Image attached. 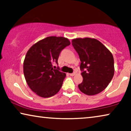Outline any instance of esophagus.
<instances>
[{
	"label": "esophagus",
	"mask_w": 131,
	"mask_h": 131,
	"mask_svg": "<svg viewBox=\"0 0 131 131\" xmlns=\"http://www.w3.org/2000/svg\"><path fill=\"white\" fill-rule=\"evenodd\" d=\"M75 74H76V73H70V76H74Z\"/></svg>",
	"instance_id": "34e87169"
}]
</instances>
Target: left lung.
I'll list each match as a JSON object with an SVG mask.
<instances>
[{"mask_svg": "<svg viewBox=\"0 0 131 131\" xmlns=\"http://www.w3.org/2000/svg\"><path fill=\"white\" fill-rule=\"evenodd\" d=\"M72 45L81 61L83 81L78 85L79 89L88 95L99 94L106 88L114 76L112 53L95 39H74Z\"/></svg>", "mask_w": 131, "mask_h": 131, "instance_id": "1", "label": "left lung"}]
</instances>
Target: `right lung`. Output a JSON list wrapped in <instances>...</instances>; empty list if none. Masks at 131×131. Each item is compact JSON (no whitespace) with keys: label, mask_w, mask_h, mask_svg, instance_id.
Wrapping results in <instances>:
<instances>
[{"label":"right lung","mask_w":131,"mask_h":131,"mask_svg":"<svg viewBox=\"0 0 131 131\" xmlns=\"http://www.w3.org/2000/svg\"><path fill=\"white\" fill-rule=\"evenodd\" d=\"M70 45L63 37L50 36L33 45L26 53L23 64L25 79L30 88L43 98L52 96L58 92L66 78L64 73L54 69L60 53Z\"/></svg>","instance_id":"right-lung-1"}]
</instances>
